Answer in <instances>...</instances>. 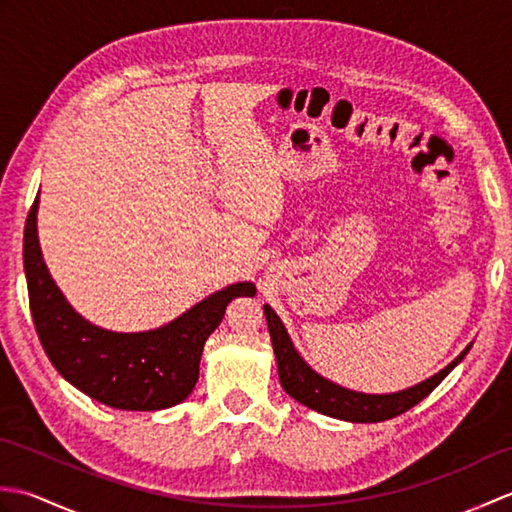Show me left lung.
Returning a JSON list of instances; mask_svg holds the SVG:
<instances>
[{
	"label": "left lung",
	"mask_w": 512,
	"mask_h": 512,
	"mask_svg": "<svg viewBox=\"0 0 512 512\" xmlns=\"http://www.w3.org/2000/svg\"><path fill=\"white\" fill-rule=\"evenodd\" d=\"M264 314L268 321L270 341H273V350L277 356L279 380L286 394L299 400L301 405L323 413V416L347 422H380L400 416V413H405L413 405H418L420 400L427 398L431 391L442 383L444 376H447L466 356V352L471 350L469 345L453 363L444 367L442 372L422 380V383L409 389L396 391V394H361V391L345 389L314 372L295 350V345H292L284 323L279 321L275 310L270 306H264Z\"/></svg>",
	"instance_id": "left-lung-1"
}]
</instances>
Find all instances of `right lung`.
<instances>
[{
  "label": "right lung",
  "mask_w": 512,
  "mask_h": 512,
  "mask_svg": "<svg viewBox=\"0 0 512 512\" xmlns=\"http://www.w3.org/2000/svg\"><path fill=\"white\" fill-rule=\"evenodd\" d=\"M39 198L24 228V268L32 321L50 363L70 385L107 407L158 411L187 398L200 376L204 341L222 323L228 301L255 295L250 281L226 286L178 319L149 332H110L74 312L43 264L37 239Z\"/></svg>",
  "instance_id": "right-lung-1"
}]
</instances>
